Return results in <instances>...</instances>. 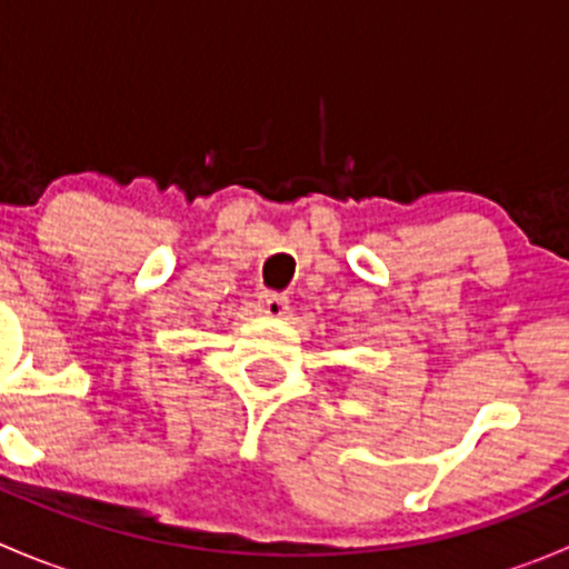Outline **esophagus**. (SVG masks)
I'll list each match as a JSON object with an SVG mask.
<instances>
[{
	"label": "esophagus",
	"mask_w": 569,
	"mask_h": 569,
	"mask_svg": "<svg viewBox=\"0 0 569 569\" xmlns=\"http://www.w3.org/2000/svg\"><path fill=\"white\" fill-rule=\"evenodd\" d=\"M261 313H267V317H283L286 308H289V297L286 295H278V291H263L261 295Z\"/></svg>",
	"instance_id": "esophagus-1"
}]
</instances>
